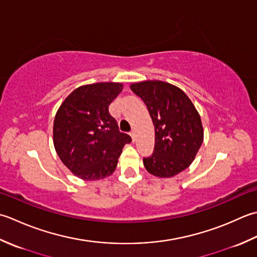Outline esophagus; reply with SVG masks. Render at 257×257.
Returning a JSON list of instances; mask_svg holds the SVG:
<instances>
[{
  "instance_id": "obj_1",
  "label": "esophagus",
  "mask_w": 257,
  "mask_h": 257,
  "mask_svg": "<svg viewBox=\"0 0 257 257\" xmlns=\"http://www.w3.org/2000/svg\"><path fill=\"white\" fill-rule=\"evenodd\" d=\"M130 135H131V138H132V141H133V142H134L135 139H136V134H135L134 131H132V132L130 133Z\"/></svg>"
}]
</instances>
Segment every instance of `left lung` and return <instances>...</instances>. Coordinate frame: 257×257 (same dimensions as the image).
<instances>
[{
	"label": "left lung",
	"instance_id": "1",
	"mask_svg": "<svg viewBox=\"0 0 257 257\" xmlns=\"http://www.w3.org/2000/svg\"><path fill=\"white\" fill-rule=\"evenodd\" d=\"M143 99L155 128L154 152L143 159L150 174L167 179L186 170L194 161L204 140L201 116L180 87L163 81L131 84Z\"/></svg>",
	"mask_w": 257,
	"mask_h": 257
}]
</instances>
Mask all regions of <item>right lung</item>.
Instances as JSON below:
<instances>
[{
  "instance_id": "1",
  "label": "right lung",
  "mask_w": 257,
  "mask_h": 257,
  "mask_svg": "<svg viewBox=\"0 0 257 257\" xmlns=\"http://www.w3.org/2000/svg\"><path fill=\"white\" fill-rule=\"evenodd\" d=\"M123 90L122 83L99 82L75 88L59 107L53 143L67 169L84 181L113 174L131 136L118 131L108 105Z\"/></svg>"
}]
</instances>
